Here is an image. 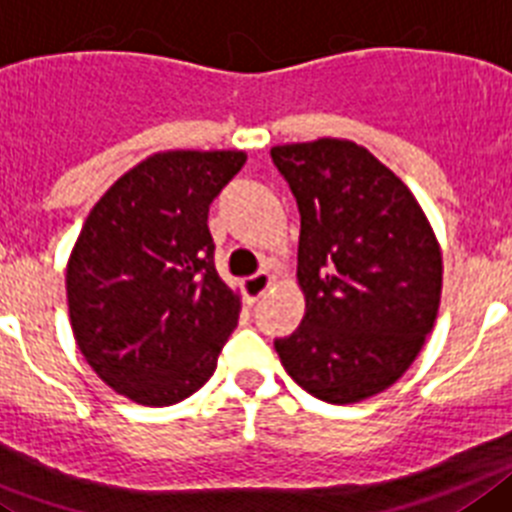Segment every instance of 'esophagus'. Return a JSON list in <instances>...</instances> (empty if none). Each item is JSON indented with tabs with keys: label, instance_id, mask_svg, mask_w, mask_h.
Segmentation results:
<instances>
[{
	"label": "esophagus",
	"instance_id": "obj_1",
	"mask_svg": "<svg viewBox=\"0 0 512 512\" xmlns=\"http://www.w3.org/2000/svg\"><path fill=\"white\" fill-rule=\"evenodd\" d=\"M273 275L268 273V270H262V273L257 275H250V278H244L242 281V293L244 299L250 301V304H255V301H260L265 293L270 291V286H273Z\"/></svg>",
	"mask_w": 512,
	"mask_h": 512
}]
</instances>
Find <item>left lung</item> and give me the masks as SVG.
Returning <instances> with one entry per match:
<instances>
[{"label": "left lung", "instance_id": "left-lung-1", "mask_svg": "<svg viewBox=\"0 0 512 512\" xmlns=\"http://www.w3.org/2000/svg\"><path fill=\"white\" fill-rule=\"evenodd\" d=\"M301 213L304 319L275 340L311 397L355 404L389 389L433 330L443 255L412 190L348 139L270 149Z\"/></svg>", "mask_w": 512, "mask_h": 512}]
</instances>
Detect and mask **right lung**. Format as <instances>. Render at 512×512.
I'll return each instance as SVG.
<instances>
[{
	"instance_id": "add662e5",
	"label": "right lung",
	"mask_w": 512,
	"mask_h": 512,
	"mask_svg": "<svg viewBox=\"0 0 512 512\" xmlns=\"http://www.w3.org/2000/svg\"><path fill=\"white\" fill-rule=\"evenodd\" d=\"M244 151H159L90 211L66 265L79 353L113 391L170 407L201 389L237 327L239 293L213 265L208 206Z\"/></svg>"
}]
</instances>
